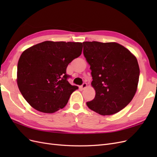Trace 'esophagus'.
Returning a JSON list of instances; mask_svg holds the SVG:
<instances>
[{
  "instance_id": "obj_1",
  "label": "esophagus",
  "mask_w": 157,
  "mask_h": 157,
  "mask_svg": "<svg viewBox=\"0 0 157 157\" xmlns=\"http://www.w3.org/2000/svg\"><path fill=\"white\" fill-rule=\"evenodd\" d=\"M86 86H87V84H86V82H84V83L81 85V86H80V88H81L83 90V89L86 88Z\"/></svg>"
}]
</instances>
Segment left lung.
Here are the masks:
<instances>
[{"instance_id": "1", "label": "left lung", "mask_w": 157, "mask_h": 157, "mask_svg": "<svg viewBox=\"0 0 157 157\" xmlns=\"http://www.w3.org/2000/svg\"><path fill=\"white\" fill-rule=\"evenodd\" d=\"M83 53L92 70L96 96L86 103L91 110L111 115L124 109L134 98L140 77L136 57L116 42H84Z\"/></svg>"}]
</instances>
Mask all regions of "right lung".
Listing matches in <instances>:
<instances>
[{"instance_id": "obj_1", "label": "right lung", "mask_w": 157, "mask_h": 157, "mask_svg": "<svg viewBox=\"0 0 157 157\" xmlns=\"http://www.w3.org/2000/svg\"><path fill=\"white\" fill-rule=\"evenodd\" d=\"M82 50L81 42L44 41L23 52L17 63V82L32 107L52 113L67 105L78 87L69 84L66 69Z\"/></svg>"}]
</instances>
